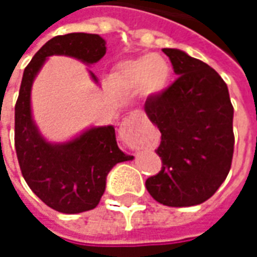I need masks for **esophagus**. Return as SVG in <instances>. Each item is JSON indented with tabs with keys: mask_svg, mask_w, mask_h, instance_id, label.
Returning a JSON list of instances; mask_svg holds the SVG:
<instances>
[{
	"mask_svg": "<svg viewBox=\"0 0 257 257\" xmlns=\"http://www.w3.org/2000/svg\"><path fill=\"white\" fill-rule=\"evenodd\" d=\"M143 129L145 122L138 115L128 117L119 126V138L132 149L143 146Z\"/></svg>",
	"mask_w": 257,
	"mask_h": 257,
	"instance_id": "1",
	"label": "esophagus"
}]
</instances>
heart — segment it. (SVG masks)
Returning a JSON list of instances; mask_svg holds the SVG:
<instances>
[{"instance_id": "1", "label": "heart", "mask_w": 257, "mask_h": 257, "mask_svg": "<svg viewBox=\"0 0 257 257\" xmlns=\"http://www.w3.org/2000/svg\"><path fill=\"white\" fill-rule=\"evenodd\" d=\"M171 79V64L158 53H146L126 59L114 66L111 84L121 90L139 89L146 97H156L167 89Z\"/></svg>"}]
</instances>
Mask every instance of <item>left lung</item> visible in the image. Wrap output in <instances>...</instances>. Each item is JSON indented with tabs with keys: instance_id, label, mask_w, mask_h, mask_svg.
Instances as JSON below:
<instances>
[{
	"instance_id": "8db88e82",
	"label": "left lung",
	"mask_w": 257,
	"mask_h": 257,
	"mask_svg": "<svg viewBox=\"0 0 257 257\" xmlns=\"http://www.w3.org/2000/svg\"><path fill=\"white\" fill-rule=\"evenodd\" d=\"M162 52L179 77L145 103L147 117L161 132L156 153L162 160L146 189L162 205L193 206L209 199L230 172L234 108L213 68L179 49Z\"/></svg>"
}]
</instances>
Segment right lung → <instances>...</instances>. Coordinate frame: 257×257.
<instances>
[{
  "mask_svg": "<svg viewBox=\"0 0 257 257\" xmlns=\"http://www.w3.org/2000/svg\"><path fill=\"white\" fill-rule=\"evenodd\" d=\"M104 53L106 41L97 34L71 33L53 37L27 64L20 84L15 106V149L20 171L33 193L62 213H81L96 208L111 168L134 157L118 149L111 125L88 129L67 143L47 142L31 117V86L48 56L66 55L93 64ZM89 73L97 82L95 74Z\"/></svg>",
  "mask_w": 257,
  "mask_h": 257,
  "instance_id": "1",
  "label": "right lung"
}]
</instances>
